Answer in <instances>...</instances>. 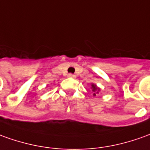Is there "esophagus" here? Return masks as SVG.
<instances>
[{
    "mask_svg": "<svg viewBox=\"0 0 150 150\" xmlns=\"http://www.w3.org/2000/svg\"><path fill=\"white\" fill-rule=\"evenodd\" d=\"M68 77H71V78H75V77H76V76H75L74 74H72V73H69V75H68Z\"/></svg>",
    "mask_w": 150,
    "mask_h": 150,
    "instance_id": "obj_1",
    "label": "esophagus"
}]
</instances>
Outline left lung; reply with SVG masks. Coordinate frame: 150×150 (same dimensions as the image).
I'll use <instances>...</instances> for the list:
<instances>
[{"instance_id": "8db88e82", "label": "left lung", "mask_w": 150, "mask_h": 150, "mask_svg": "<svg viewBox=\"0 0 150 150\" xmlns=\"http://www.w3.org/2000/svg\"><path fill=\"white\" fill-rule=\"evenodd\" d=\"M92 91H96V92L94 93V96H96V94L98 93V91H99V90L100 89L99 88H97V86L96 85H94V84H92Z\"/></svg>"}]
</instances>
